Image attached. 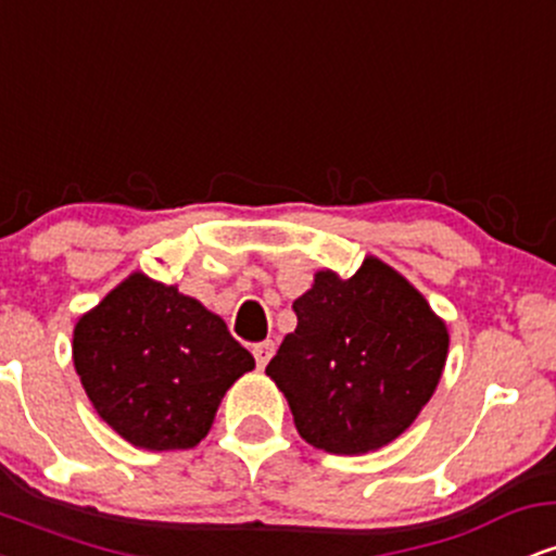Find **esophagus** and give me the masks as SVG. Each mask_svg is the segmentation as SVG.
<instances>
[{
  "mask_svg": "<svg viewBox=\"0 0 556 556\" xmlns=\"http://www.w3.org/2000/svg\"><path fill=\"white\" fill-rule=\"evenodd\" d=\"M253 355H256L258 368H264L266 363L271 361V355H274V342L271 340H264V342L253 344Z\"/></svg>",
  "mask_w": 556,
  "mask_h": 556,
  "instance_id": "esophagus-1",
  "label": "esophagus"
}]
</instances>
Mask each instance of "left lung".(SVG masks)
Segmentation results:
<instances>
[{
  "label": "left lung",
  "mask_w": 556,
  "mask_h": 556,
  "mask_svg": "<svg viewBox=\"0 0 556 556\" xmlns=\"http://www.w3.org/2000/svg\"><path fill=\"white\" fill-rule=\"evenodd\" d=\"M266 376L300 437L331 455H366L410 429L442 379L450 331L420 292L381 258L353 277L321 269L292 303Z\"/></svg>",
  "instance_id": "obj_1"
}]
</instances>
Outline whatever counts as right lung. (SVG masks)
Listing matches in <instances>:
<instances>
[{
    "label": "right lung",
    "instance_id": "right-lung-1",
    "mask_svg": "<svg viewBox=\"0 0 556 556\" xmlns=\"http://www.w3.org/2000/svg\"><path fill=\"white\" fill-rule=\"evenodd\" d=\"M73 363L93 410L140 450H193L256 361L201 300L132 271L78 318Z\"/></svg>",
    "mask_w": 556,
    "mask_h": 556
}]
</instances>
